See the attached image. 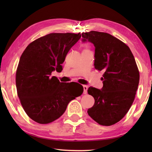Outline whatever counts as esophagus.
<instances>
[{
  "instance_id": "esophagus-1",
  "label": "esophagus",
  "mask_w": 152,
  "mask_h": 152,
  "mask_svg": "<svg viewBox=\"0 0 152 152\" xmlns=\"http://www.w3.org/2000/svg\"><path fill=\"white\" fill-rule=\"evenodd\" d=\"M83 94H87V93H88V86H83Z\"/></svg>"
}]
</instances>
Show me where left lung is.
I'll return each instance as SVG.
<instances>
[{
  "label": "left lung",
  "mask_w": 152,
  "mask_h": 152,
  "mask_svg": "<svg viewBox=\"0 0 152 152\" xmlns=\"http://www.w3.org/2000/svg\"><path fill=\"white\" fill-rule=\"evenodd\" d=\"M82 36L83 42H91L95 48V68L104 72L102 88H88L95 104L88 113L100 125H114L124 117L134 101L140 79L136 61L129 48L111 34L92 31Z\"/></svg>",
  "instance_id": "1"
}]
</instances>
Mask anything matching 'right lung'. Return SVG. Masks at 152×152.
<instances>
[{
    "label": "right lung",
    "mask_w": 152,
    "mask_h": 152,
    "mask_svg": "<svg viewBox=\"0 0 152 152\" xmlns=\"http://www.w3.org/2000/svg\"><path fill=\"white\" fill-rule=\"evenodd\" d=\"M80 38V33L48 34L28 44L21 55L16 70L18 95L28 117L38 124L56 120L70 101L82 94L81 85L75 88L74 83L51 76L63 70L66 54Z\"/></svg>",
    "instance_id": "obj_1"
}]
</instances>
